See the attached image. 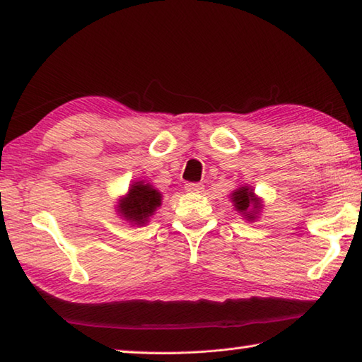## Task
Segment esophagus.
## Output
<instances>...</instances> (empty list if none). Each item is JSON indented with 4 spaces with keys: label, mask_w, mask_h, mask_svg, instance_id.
<instances>
[{
    "label": "esophagus",
    "mask_w": 362,
    "mask_h": 362,
    "mask_svg": "<svg viewBox=\"0 0 362 362\" xmlns=\"http://www.w3.org/2000/svg\"><path fill=\"white\" fill-rule=\"evenodd\" d=\"M185 189L191 191V193H201V191L204 189V185L202 183H187Z\"/></svg>",
    "instance_id": "obj_1"
}]
</instances>
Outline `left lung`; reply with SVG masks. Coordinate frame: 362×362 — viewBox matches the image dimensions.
Masks as SVG:
<instances>
[{"instance_id": "1", "label": "left lung", "mask_w": 362, "mask_h": 362, "mask_svg": "<svg viewBox=\"0 0 362 362\" xmlns=\"http://www.w3.org/2000/svg\"><path fill=\"white\" fill-rule=\"evenodd\" d=\"M233 202L238 211H241L244 216H247L249 219L255 218V211H258V209H261V205L258 202V199L253 196V191L249 189L247 187H243L233 193ZM250 208L254 209V211L250 214L248 210Z\"/></svg>"}]
</instances>
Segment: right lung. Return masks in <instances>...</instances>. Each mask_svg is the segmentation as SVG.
Wrapping results in <instances>:
<instances>
[{"mask_svg": "<svg viewBox=\"0 0 362 362\" xmlns=\"http://www.w3.org/2000/svg\"><path fill=\"white\" fill-rule=\"evenodd\" d=\"M161 202V194L153 189L149 183L135 182L132 188L129 189L126 199L119 204V213L130 222L144 224L151 214H153L157 206Z\"/></svg>", "mask_w": 362, "mask_h": 362, "instance_id": "1", "label": "right lung"}]
</instances>
